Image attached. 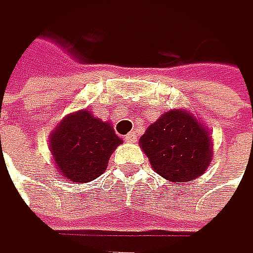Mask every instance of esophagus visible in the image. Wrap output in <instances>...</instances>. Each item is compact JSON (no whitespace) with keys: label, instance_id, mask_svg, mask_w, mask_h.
Instances as JSON below:
<instances>
[{"label":"esophagus","instance_id":"1","mask_svg":"<svg viewBox=\"0 0 253 253\" xmlns=\"http://www.w3.org/2000/svg\"><path fill=\"white\" fill-rule=\"evenodd\" d=\"M124 141H126V142H135V141H136V133H135V132L127 133V135L124 136Z\"/></svg>","mask_w":253,"mask_h":253}]
</instances>
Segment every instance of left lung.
Segmentation results:
<instances>
[{
	"instance_id": "8db88e82",
	"label": "left lung",
	"mask_w": 253,
	"mask_h": 253,
	"mask_svg": "<svg viewBox=\"0 0 253 253\" xmlns=\"http://www.w3.org/2000/svg\"><path fill=\"white\" fill-rule=\"evenodd\" d=\"M139 145L153 169L175 186L200 178L213 159L211 132L192 111L181 108L150 124Z\"/></svg>"
}]
</instances>
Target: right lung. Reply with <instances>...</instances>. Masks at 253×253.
<instances>
[{
    "instance_id": "obj_1",
    "label": "right lung",
    "mask_w": 253,
    "mask_h": 253,
    "mask_svg": "<svg viewBox=\"0 0 253 253\" xmlns=\"http://www.w3.org/2000/svg\"><path fill=\"white\" fill-rule=\"evenodd\" d=\"M123 139L117 136L109 121L96 118L84 108L66 115L49 136L53 167L73 184L93 181L108 168L111 154Z\"/></svg>"
}]
</instances>
